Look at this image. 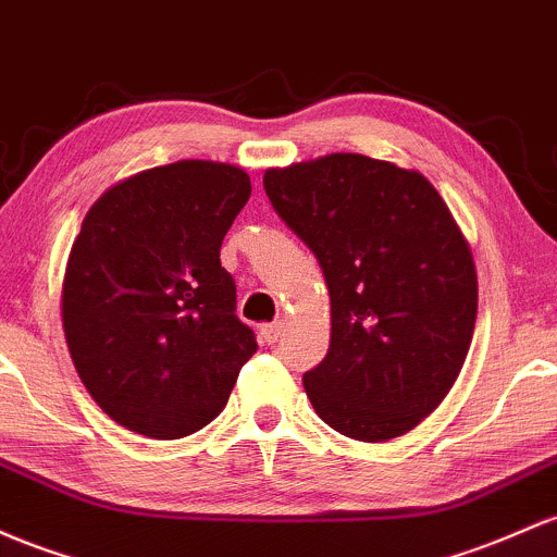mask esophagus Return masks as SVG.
I'll use <instances>...</instances> for the list:
<instances>
[{
    "mask_svg": "<svg viewBox=\"0 0 557 557\" xmlns=\"http://www.w3.org/2000/svg\"><path fill=\"white\" fill-rule=\"evenodd\" d=\"M281 334H284V321H273V323H265V326H260V336L265 345H276Z\"/></svg>",
    "mask_w": 557,
    "mask_h": 557,
    "instance_id": "esophagus-1",
    "label": "esophagus"
}]
</instances>
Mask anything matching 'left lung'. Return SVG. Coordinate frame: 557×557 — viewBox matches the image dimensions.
I'll return each instance as SVG.
<instances>
[{"instance_id":"obj_1","label":"left lung","mask_w":557,"mask_h":557,"mask_svg":"<svg viewBox=\"0 0 557 557\" xmlns=\"http://www.w3.org/2000/svg\"><path fill=\"white\" fill-rule=\"evenodd\" d=\"M262 186L326 276L331 345L302 376L312 408L360 442L408 434L453 389L476 323V268L445 199L421 173L349 152Z\"/></svg>"}]
</instances>
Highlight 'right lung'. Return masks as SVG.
Here are the masks:
<instances>
[{"label":"right lung","instance_id":"obj_1","mask_svg":"<svg viewBox=\"0 0 557 557\" xmlns=\"http://www.w3.org/2000/svg\"><path fill=\"white\" fill-rule=\"evenodd\" d=\"M249 195L242 168L181 160L112 186L86 212L62 281V329L81 381L121 426L152 440L195 434L258 352L221 265Z\"/></svg>","mask_w":557,"mask_h":557}]
</instances>
